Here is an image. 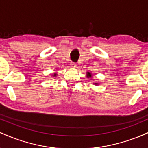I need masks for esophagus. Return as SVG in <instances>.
Wrapping results in <instances>:
<instances>
[{
  "label": "esophagus",
  "instance_id": "34e87169",
  "mask_svg": "<svg viewBox=\"0 0 148 148\" xmlns=\"http://www.w3.org/2000/svg\"><path fill=\"white\" fill-rule=\"evenodd\" d=\"M70 65H71V67H72V68H75V67H76V63H74V62H71Z\"/></svg>",
  "mask_w": 148,
  "mask_h": 148
}]
</instances>
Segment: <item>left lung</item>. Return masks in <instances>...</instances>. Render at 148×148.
<instances>
[{"instance_id": "1", "label": "left lung", "mask_w": 148, "mask_h": 148, "mask_svg": "<svg viewBox=\"0 0 148 148\" xmlns=\"http://www.w3.org/2000/svg\"><path fill=\"white\" fill-rule=\"evenodd\" d=\"M87 76H88V77H91V74L90 72H88Z\"/></svg>"}]
</instances>
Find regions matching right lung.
<instances>
[{
  "label": "right lung",
  "mask_w": 148,
  "mask_h": 148,
  "mask_svg": "<svg viewBox=\"0 0 148 148\" xmlns=\"http://www.w3.org/2000/svg\"><path fill=\"white\" fill-rule=\"evenodd\" d=\"M56 74H55V75H54V76H56Z\"/></svg>",
  "instance_id": "obj_1"
}]
</instances>
